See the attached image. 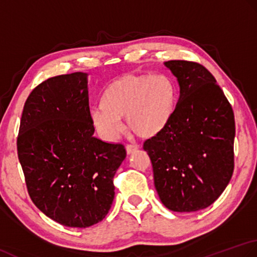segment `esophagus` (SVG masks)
Returning <instances> with one entry per match:
<instances>
[{
	"label": "esophagus",
	"mask_w": 257,
	"mask_h": 257,
	"mask_svg": "<svg viewBox=\"0 0 257 257\" xmlns=\"http://www.w3.org/2000/svg\"><path fill=\"white\" fill-rule=\"evenodd\" d=\"M138 149H139V146L136 145V144H127V145H126V152H127V154L134 153V152L138 151Z\"/></svg>",
	"instance_id": "1"
}]
</instances>
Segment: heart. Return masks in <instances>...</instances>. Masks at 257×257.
<instances>
[{"label":"heart","instance_id":"heart-1","mask_svg":"<svg viewBox=\"0 0 257 257\" xmlns=\"http://www.w3.org/2000/svg\"><path fill=\"white\" fill-rule=\"evenodd\" d=\"M176 87L170 77L126 74L113 81L91 109V119L103 139L113 141L122 132L126 116L130 130L141 138H152L170 123L176 105Z\"/></svg>","mask_w":257,"mask_h":257}]
</instances>
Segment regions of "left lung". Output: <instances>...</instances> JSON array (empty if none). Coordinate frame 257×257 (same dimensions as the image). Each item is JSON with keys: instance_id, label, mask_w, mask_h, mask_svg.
<instances>
[{"instance_id": "left-lung-1", "label": "left lung", "mask_w": 257, "mask_h": 257, "mask_svg": "<svg viewBox=\"0 0 257 257\" xmlns=\"http://www.w3.org/2000/svg\"><path fill=\"white\" fill-rule=\"evenodd\" d=\"M165 65L177 77L180 98L167 126L143 149L162 203L174 212H195L215 202L231 181L234 112L205 66L184 60Z\"/></svg>"}]
</instances>
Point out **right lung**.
<instances>
[{"mask_svg": "<svg viewBox=\"0 0 257 257\" xmlns=\"http://www.w3.org/2000/svg\"><path fill=\"white\" fill-rule=\"evenodd\" d=\"M93 134L85 73L50 77L26 98L17 142L26 187L35 206L64 226L98 223L114 200L126 151Z\"/></svg>", "mask_w": 257, "mask_h": 257, "instance_id": "obj_1", "label": "right lung"}]
</instances>
